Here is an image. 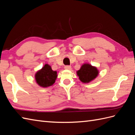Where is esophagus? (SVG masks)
Returning a JSON list of instances; mask_svg holds the SVG:
<instances>
[{
	"mask_svg": "<svg viewBox=\"0 0 135 135\" xmlns=\"http://www.w3.org/2000/svg\"><path fill=\"white\" fill-rule=\"evenodd\" d=\"M64 68L65 69H68V70H70V69L71 68V66L70 65H66V66H65Z\"/></svg>",
	"mask_w": 135,
	"mask_h": 135,
	"instance_id": "esophagus-1",
	"label": "esophagus"
}]
</instances>
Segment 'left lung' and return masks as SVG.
<instances>
[{
    "mask_svg": "<svg viewBox=\"0 0 135 135\" xmlns=\"http://www.w3.org/2000/svg\"><path fill=\"white\" fill-rule=\"evenodd\" d=\"M98 72L96 68L89 64H84L79 70L77 71V75L79 79L83 83H88L93 80L97 76Z\"/></svg>",
    "mask_w": 135,
    "mask_h": 135,
    "instance_id": "left-lung-1",
    "label": "left lung"
}]
</instances>
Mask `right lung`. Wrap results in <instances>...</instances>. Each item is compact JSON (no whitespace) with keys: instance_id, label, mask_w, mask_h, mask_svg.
<instances>
[{"instance_id":"obj_1","label":"right lung","mask_w":135,"mask_h":135,"mask_svg":"<svg viewBox=\"0 0 135 135\" xmlns=\"http://www.w3.org/2000/svg\"><path fill=\"white\" fill-rule=\"evenodd\" d=\"M57 78V72L53 71L51 67L48 64L38 71L35 74V79L40 86L47 87L55 83Z\"/></svg>"}]
</instances>
